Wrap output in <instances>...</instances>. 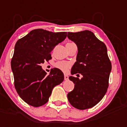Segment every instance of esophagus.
Returning a JSON list of instances; mask_svg holds the SVG:
<instances>
[{
  "label": "esophagus",
  "mask_w": 127,
  "mask_h": 127,
  "mask_svg": "<svg viewBox=\"0 0 127 127\" xmlns=\"http://www.w3.org/2000/svg\"><path fill=\"white\" fill-rule=\"evenodd\" d=\"M64 80H68V76L66 75V74H64Z\"/></svg>",
  "instance_id": "obj_1"
}]
</instances>
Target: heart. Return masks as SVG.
I'll list each match as a JSON object with an SVG mask.
<instances>
[{"label":"heart","mask_w":127,"mask_h":127,"mask_svg":"<svg viewBox=\"0 0 127 127\" xmlns=\"http://www.w3.org/2000/svg\"><path fill=\"white\" fill-rule=\"evenodd\" d=\"M56 66L58 68H59L61 70L64 72L67 71L68 69L70 67V64L66 62H59L57 63L56 64Z\"/></svg>","instance_id":"b5f03b06"}]
</instances>
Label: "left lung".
<instances>
[{
    "label": "left lung",
    "mask_w": 127,
    "mask_h": 127,
    "mask_svg": "<svg viewBox=\"0 0 127 127\" xmlns=\"http://www.w3.org/2000/svg\"><path fill=\"white\" fill-rule=\"evenodd\" d=\"M67 37L78 47L76 61L71 68V74L82 75L81 79L69 77L75 85L73 90L68 94V99L76 109L91 108L101 100L108 88L111 63L106 45L89 30L68 32Z\"/></svg>",
    "instance_id": "left-lung-1"
}]
</instances>
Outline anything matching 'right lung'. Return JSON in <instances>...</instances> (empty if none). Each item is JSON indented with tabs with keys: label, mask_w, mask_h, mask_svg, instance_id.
<instances>
[{
	"label": "right lung",
	"mask_w": 127,
	"mask_h": 127,
	"mask_svg": "<svg viewBox=\"0 0 127 127\" xmlns=\"http://www.w3.org/2000/svg\"><path fill=\"white\" fill-rule=\"evenodd\" d=\"M66 37V32H52L36 29L16 42L11 61L14 86L19 96L28 104L40 107L47 102L53 89L64 80L59 68L49 75L41 64L51 59L50 53Z\"/></svg>",
	"instance_id": "add662e5"
}]
</instances>
